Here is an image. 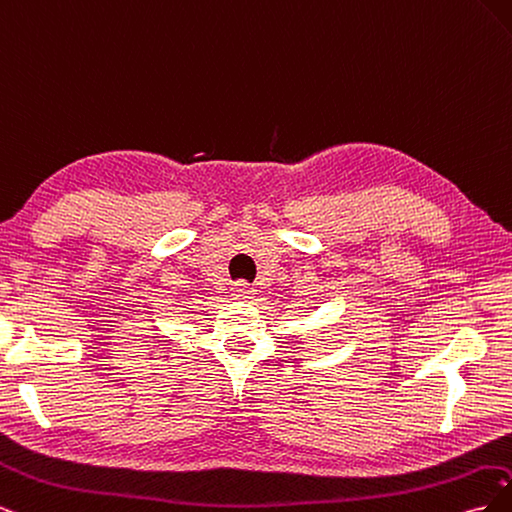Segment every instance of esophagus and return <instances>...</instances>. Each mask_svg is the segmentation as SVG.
Instances as JSON below:
<instances>
[{
    "mask_svg": "<svg viewBox=\"0 0 512 512\" xmlns=\"http://www.w3.org/2000/svg\"><path fill=\"white\" fill-rule=\"evenodd\" d=\"M250 294H252V288L245 282H237L235 288H232V297L235 299H250Z\"/></svg>",
    "mask_w": 512,
    "mask_h": 512,
    "instance_id": "34e87169",
    "label": "esophagus"
}]
</instances>
